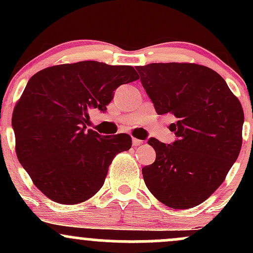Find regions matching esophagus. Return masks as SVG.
Returning <instances> with one entry per match:
<instances>
[{
    "mask_svg": "<svg viewBox=\"0 0 253 253\" xmlns=\"http://www.w3.org/2000/svg\"><path fill=\"white\" fill-rule=\"evenodd\" d=\"M141 144H143V141L139 140V139H135V138L132 139V145H133V146H134V147L139 146V145H141Z\"/></svg>",
    "mask_w": 253,
    "mask_h": 253,
    "instance_id": "1",
    "label": "esophagus"
}]
</instances>
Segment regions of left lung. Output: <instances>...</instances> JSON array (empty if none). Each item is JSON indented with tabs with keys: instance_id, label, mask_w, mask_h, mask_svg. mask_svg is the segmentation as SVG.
I'll return each instance as SVG.
<instances>
[{
	"instance_id": "left-lung-1",
	"label": "left lung",
	"mask_w": 253,
	"mask_h": 253,
	"mask_svg": "<svg viewBox=\"0 0 253 253\" xmlns=\"http://www.w3.org/2000/svg\"><path fill=\"white\" fill-rule=\"evenodd\" d=\"M140 82L176 140L151 138L156 161L143 168L152 195L165 206L187 210L199 206L225 181L242 149L244 112L225 80L207 66L152 63L136 66Z\"/></svg>"
}]
</instances>
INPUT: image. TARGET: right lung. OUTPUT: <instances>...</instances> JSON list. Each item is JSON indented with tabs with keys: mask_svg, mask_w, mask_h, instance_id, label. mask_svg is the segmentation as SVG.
<instances>
[{
	"mask_svg": "<svg viewBox=\"0 0 253 253\" xmlns=\"http://www.w3.org/2000/svg\"><path fill=\"white\" fill-rule=\"evenodd\" d=\"M133 66L85 60L46 68L31 77L11 118L15 150L34 185L52 201L76 205L94 196L128 134L86 129L89 112H106L114 90L136 81Z\"/></svg>",
	"mask_w": 253,
	"mask_h": 253,
	"instance_id": "obj_1",
	"label": "right lung"
}]
</instances>
